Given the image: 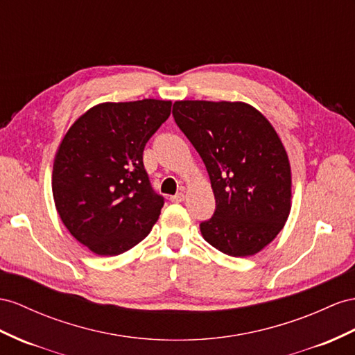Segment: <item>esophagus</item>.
Listing matches in <instances>:
<instances>
[{
  "label": "esophagus",
  "instance_id": "34e87169",
  "mask_svg": "<svg viewBox=\"0 0 355 355\" xmlns=\"http://www.w3.org/2000/svg\"><path fill=\"white\" fill-rule=\"evenodd\" d=\"M184 198H186V195H184L183 192H178L177 195L171 196V201H172V202H183Z\"/></svg>",
  "mask_w": 355,
  "mask_h": 355
}]
</instances>
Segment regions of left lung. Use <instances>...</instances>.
<instances>
[{
    "label": "left lung",
    "mask_w": 355,
    "mask_h": 355,
    "mask_svg": "<svg viewBox=\"0 0 355 355\" xmlns=\"http://www.w3.org/2000/svg\"><path fill=\"white\" fill-rule=\"evenodd\" d=\"M172 115L211 181L216 210L199 225L202 237L230 257L255 255L291 211V165L275 127L243 102L180 100Z\"/></svg>",
    "instance_id": "1"
}]
</instances>
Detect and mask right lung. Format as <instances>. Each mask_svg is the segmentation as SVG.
Listing matches in <instances>:
<instances>
[{
  "label": "right lung",
  "mask_w": 355,
  "mask_h": 355,
  "mask_svg": "<svg viewBox=\"0 0 355 355\" xmlns=\"http://www.w3.org/2000/svg\"><path fill=\"white\" fill-rule=\"evenodd\" d=\"M171 100L96 105L71 124L53 160L52 193L69 232L100 257L132 249L163 207L142 153L171 115Z\"/></svg>",
  "instance_id": "1"
}]
</instances>
